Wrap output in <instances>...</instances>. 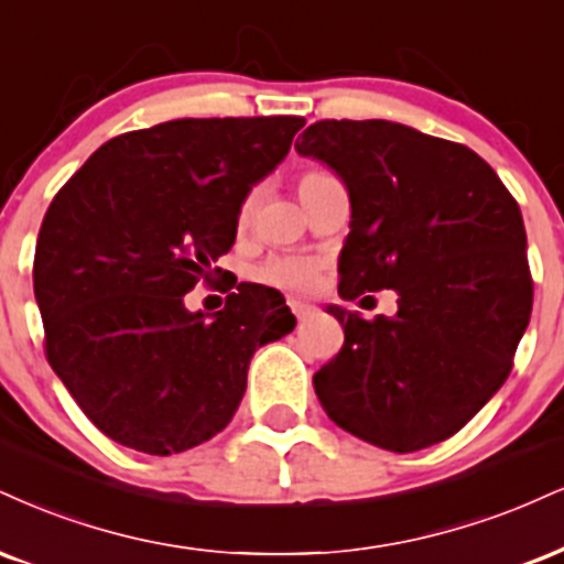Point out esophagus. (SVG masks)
Here are the masks:
<instances>
[{
    "mask_svg": "<svg viewBox=\"0 0 564 564\" xmlns=\"http://www.w3.org/2000/svg\"><path fill=\"white\" fill-rule=\"evenodd\" d=\"M289 307H291V312H294L296 317H307V315H312V312H315V307H312V304H304L300 300H289Z\"/></svg>",
    "mask_w": 564,
    "mask_h": 564,
    "instance_id": "obj_1",
    "label": "esophagus"
}]
</instances>
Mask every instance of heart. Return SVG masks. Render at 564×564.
Masks as SVG:
<instances>
[{
  "label": "heart",
  "mask_w": 564,
  "mask_h": 564,
  "mask_svg": "<svg viewBox=\"0 0 564 564\" xmlns=\"http://www.w3.org/2000/svg\"><path fill=\"white\" fill-rule=\"evenodd\" d=\"M330 173L325 171H307L300 178V196L304 199L312 188L317 186L323 178H328ZM254 205H257V192H249L243 196L241 207H239V223L249 220L254 213ZM315 275H317V264L315 260H310V257H296V254H275V257H268L260 268L254 270V278L264 286H275V289H289V291H304L310 289L312 283H315Z\"/></svg>",
  "instance_id": "obj_1"
}]
</instances>
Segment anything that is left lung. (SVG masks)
Segmentation results:
<instances>
[{
  "label": "left lung",
  "mask_w": 564,
  "mask_h": 564,
  "mask_svg": "<svg viewBox=\"0 0 564 564\" xmlns=\"http://www.w3.org/2000/svg\"><path fill=\"white\" fill-rule=\"evenodd\" d=\"M296 152L347 183L338 296L399 294L393 317L328 307L344 347L312 378L323 410L399 454L454 436L507 381L531 321L518 202L473 149L389 120H321Z\"/></svg>",
  "instance_id": "8db88e82"
}]
</instances>
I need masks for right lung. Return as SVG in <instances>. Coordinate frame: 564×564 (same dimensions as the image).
Instances as JSON below:
<instances>
[{
  "instance_id": "right-lung-1",
  "label": "right lung",
  "mask_w": 564,
  "mask_h": 564,
  "mask_svg": "<svg viewBox=\"0 0 564 564\" xmlns=\"http://www.w3.org/2000/svg\"><path fill=\"white\" fill-rule=\"evenodd\" d=\"M302 126L278 115L128 131L52 199L33 260L46 359L105 436L158 457L199 446L239 410L254 351L294 330L273 289L239 283L213 317L183 296L234 247L243 196Z\"/></svg>"
}]
</instances>
